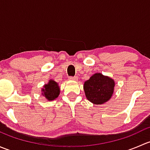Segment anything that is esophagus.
Here are the masks:
<instances>
[{"instance_id": "1", "label": "esophagus", "mask_w": 150, "mask_h": 150, "mask_svg": "<svg viewBox=\"0 0 150 150\" xmlns=\"http://www.w3.org/2000/svg\"><path fill=\"white\" fill-rule=\"evenodd\" d=\"M77 77H69V81H77Z\"/></svg>"}]
</instances>
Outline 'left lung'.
<instances>
[{
    "mask_svg": "<svg viewBox=\"0 0 150 150\" xmlns=\"http://www.w3.org/2000/svg\"><path fill=\"white\" fill-rule=\"evenodd\" d=\"M115 86V83L112 78L97 72L85 81L83 90L89 102L94 104H103L112 96Z\"/></svg>",
    "mask_w": 150,
    "mask_h": 150,
    "instance_id": "left-lung-1",
    "label": "left lung"
}]
</instances>
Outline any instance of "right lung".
Returning <instances> with one entry per match:
<instances>
[{"label":"right lung","mask_w":150,"mask_h":150,"mask_svg":"<svg viewBox=\"0 0 150 150\" xmlns=\"http://www.w3.org/2000/svg\"><path fill=\"white\" fill-rule=\"evenodd\" d=\"M42 95L45 96L47 101L51 102L57 99L60 93V88L58 83L54 80H49L48 83L43 86L41 90Z\"/></svg>","instance_id":"right-lung-1"}]
</instances>
